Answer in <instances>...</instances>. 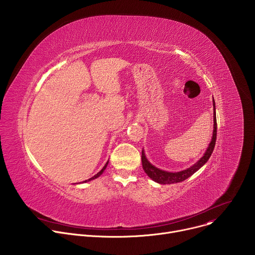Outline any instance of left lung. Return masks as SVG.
<instances>
[{
    "instance_id": "8db88e82",
    "label": "left lung",
    "mask_w": 255,
    "mask_h": 255,
    "mask_svg": "<svg viewBox=\"0 0 255 255\" xmlns=\"http://www.w3.org/2000/svg\"><path fill=\"white\" fill-rule=\"evenodd\" d=\"M213 108H214V130H213V136H212V140L209 144V146L205 152V154L203 155V157L194 165H192L191 167L184 169L178 172H169V171H165L162 169L157 168L156 166L152 165L148 159L145 156L144 150H142V155H141V161H142V166L144 171L146 172V174L154 181L161 185H170V184H175V183H180V181H184L185 179H187L188 177H190L191 175H193L197 170H199L210 158L215 144H216V138H217V120H216V109H215V101L213 99Z\"/></svg>"
}]
</instances>
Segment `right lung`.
<instances>
[{
  "label": "right lung",
  "instance_id": "add662e5",
  "mask_svg": "<svg viewBox=\"0 0 255 255\" xmlns=\"http://www.w3.org/2000/svg\"><path fill=\"white\" fill-rule=\"evenodd\" d=\"M108 162H109V161H107V163H106V164H105V166H104V167H103V168H102V169H101V171H99V172H98V173H97V174H96V175H94V176H92V177H91V178H89V179H87V180H85V183H87V181H90V180H92V179H95V178H97V177H99V176H100V175H101V174H102V173H103V172H104V170H105V169H106V167H107V165H108Z\"/></svg>",
  "mask_w": 255,
  "mask_h": 255
}]
</instances>
